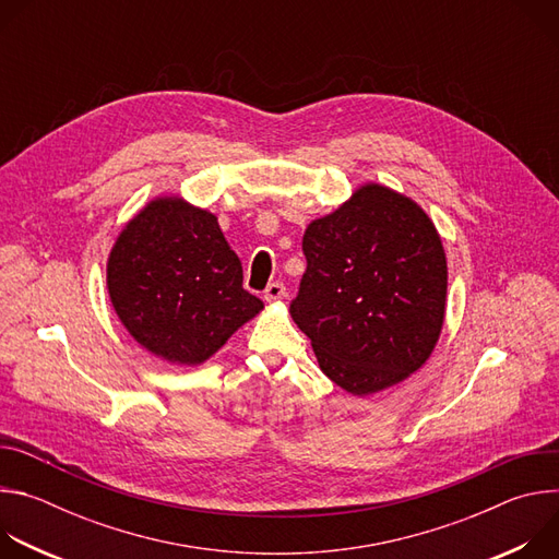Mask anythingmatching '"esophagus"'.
Segmentation results:
<instances>
[{"label": "esophagus", "mask_w": 559, "mask_h": 559, "mask_svg": "<svg viewBox=\"0 0 559 559\" xmlns=\"http://www.w3.org/2000/svg\"><path fill=\"white\" fill-rule=\"evenodd\" d=\"M285 296V285L283 283H270L267 287H265V292H263V298L267 300V302H274V300H281Z\"/></svg>", "instance_id": "34e87169"}]
</instances>
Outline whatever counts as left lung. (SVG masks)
I'll list each match as a JSON object with an SVG mask.
<instances>
[{
	"label": "left lung",
	"mask_w": 559,
	"mask_h": 559,
	"mask_svg": "<svg viewBox=\"0 0 559 559\" xmlns=\"http://www.w3.org/2000/svg\"><path fill=\"white\" fill-rule=\"evenodd\" d=\"M302 252L289 313L332 382L371 395L429 360L447 311V254L414 199L365 183L307 225Z\"/></svg>",
	"instance_id": "left-lung-1"
}]
</instances>
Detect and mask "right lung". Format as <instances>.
Listing matches in <instances>:
<instances>
[{
	"label": "right lung",
	"instance_id": "add662e5",
	"mask_svg": "<svg viewBox=\"0 0 559 559\" xmlns=\"http://www.w3.org/2000/svg\"><path fill=\"white\" fill-rule=\"evenodd\" d=\"M106 285L128 334L170 365H203L263 309L218 218L179 194L147 201L123 225Z\"/></svg>",
	"mask_w": 559,
	"mask_h": 559
}]
</instances>
